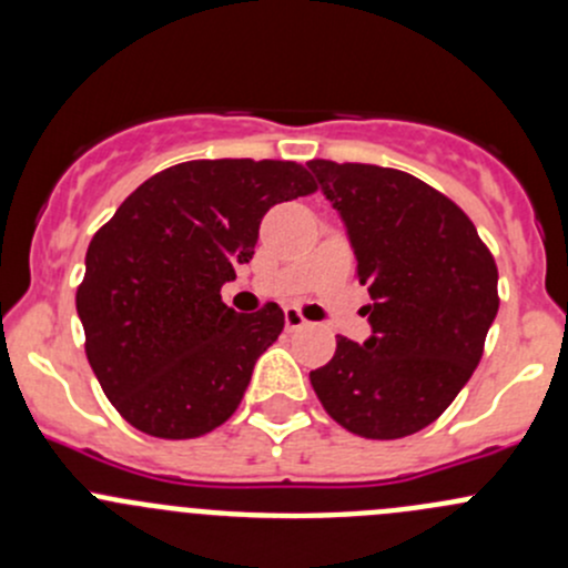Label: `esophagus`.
<instances>
[{
  "label": "esophagus",
  "instance_id": "34e87169",
  "mask_svg": "<svg viewBox=\"0 0 568 568\" xmlns=\"http://www.w3.org/2000/svg\"><path fill=\"white\" fill-rule=\"evenodd\" d=\"M285 326H288L291 332L294 329H302V326H307V318L302 316L296 307H285Z\"/></svg>",
  "mask_w": 568,
  "mask_h": 568
}]
</instances>
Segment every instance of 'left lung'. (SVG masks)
I'll use <instances>...</instances> for the list:
<instances>
[{"instance_id":"8db88e82","label":"left lung","mask_w":568,"mask_h":568,"mask_svg":"<svg viewBox=\"0 0 568 568\" xmlns=\"http://www.w3.org/2000/svg\"><path fill=\"white\" fill-rule=\"evenodd\" d=\"M341 214L368 285L371 337H337L311 371L332 420L365 439H398L437 420L469 382L497 316V266L454 200L376 164L307 162Z\"/></svg>"}]
</instances>
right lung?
I'll return each mask as SVG.
<instances>
[{
    "mask_svg": "<svg viewBox=\"0 0 568 568\" xmlns=\"http://www.w3.org/2000/svg\"><path fill=\"white\" fill-rule=\"evenodd\" d=\"M311 192L296 162L200 159L148 178L95 233L77 313L90 368L131 426L192 439L236 412L285 316L274 302L242 316L220 291L250 263L263 214Z\"/></svg>",
    "mask_w": 568,
    "mask_h": 568,
    "instance_id": "right-lung-1",
    "label": "right lung"
}]
</instances>
